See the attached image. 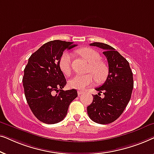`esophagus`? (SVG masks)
<instances>
[{"instance_id":"1","label":"esophagus","mask_w":154,"mask_h":154,"mask_svg":"<svg viewBox=\"0 0 154 154\" xmlns=\"http://www.w3.org/2000/svg\"><path fill=\"white\" fill-rule=\"evenodd\" d=\"M83 93V92L81 91V90H79V91H78V94H79V95H81V94H82Z\"/></svg>"}]
</instances>
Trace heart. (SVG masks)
Segmentation results:
<instances>
[{
	"mask_svg": "<svg viewBox=\"0 0 154 154\" xmlns=\"http://www.w3.org/2000/svg\"><path fill=\"white\" fill-rule=\"evenodd\" d=\"M79 53L90 63L88 72L85 75H76L69 82V87L73 89L85 90L94 83V78L97 82H102L106 79L108 74V68L104 62H101L100 54L95 50L88 48H83L79 50ZM71 60L72 55L70 52H65L61 56L59 65L61 71L65 75H70L71 71ZM94 76L93 77V75Z\"/></svg>",
	"mask_w": 154,
	"mask_h": 154,
	"instance_id": "obj_1",
	"label": "heart"
}]
</instances>
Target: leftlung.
<instances>
[{
  "mask_svg": "<svg viewBox=\"0 0 154 154\" xmlns=\"http://www.w3.org/2000/svg\"><path fill=\"white\" fill-rule=\"evenodd\" d=\"M104 50L109 64V75L104 83L95 88L93 101L87 108L90 119L100 124H109L119 118L129 102L133 89V75L129 62L111 46L103 43H90ZM102 92L105 94L101 98Z\"/></svg>",
  "mask_w": 154,
  "mask_h": 154,
  "instance_id": "1",
  "label": "left lung"
}]
</instances>
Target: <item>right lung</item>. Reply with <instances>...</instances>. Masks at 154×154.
<instances>
[{"label":"right lung","instance_id":"add662e5","mask_svg":"<svg viewBox=\"0 0 154 154\" xmlns=\"http://www.w3.org/2000/svg\"><path fill=\"white\" fill-rule=\"evenodd\" d=\"M73 43L48 42L31 54L25 66L22 82L26 102L33 115L44 123L62 121L78 96L76 90H62L66 81L59 65L63 52L76 46Z\"/></svg>","mask_w":154,"mask_h":154}]
</instances>
